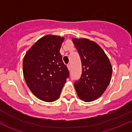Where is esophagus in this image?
I'll list each match as a JSON object with an SVG mask.
<instances>
[{"label": "esophagus", "mask_w": 132, "mask_h": 132, "mask_svg": "<svg viewBox=\"0 0 132 132\" xmlns=\"http://www.w3.org/2000/svg\"><path fill=\"white\" fill-rule=\"evenodd\" d=\"M67 67H68V68L69 70H71V64H68Z\"/></svg>", "instance_id": "1"}]
</instances>
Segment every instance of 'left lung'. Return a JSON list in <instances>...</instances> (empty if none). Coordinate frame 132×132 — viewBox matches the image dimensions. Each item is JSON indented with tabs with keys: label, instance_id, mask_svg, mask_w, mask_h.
<instances>
[{
	"label": "left lung",
	"instance_id": "1",
	"mask_svg": "<svg viewBox=\"0 0 132 132\" xmlns=\"http://www.w3.org/2000/svg\"><path fill=\"white\" fill-rule=\"evenodd\" d=\"M72 41L82 65V73L75 81V89L81 100L93 101L103 95L110 84L112 66L104 51L94 41L85 38H73Z\"/></svg>",
	"mask_w": 132,
	"mask_h": 132
}]
</instances>
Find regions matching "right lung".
Returning a JSON list of instances; mask_svg holds the SVG:
<instances>
[{
    "label": "right lung",
    "instance_id": "add662e5",
    "mask_svg": "<svg viewBox=\"0 0 132 132\" xmlns=\"http://www.w3.org/2000/svg\"><path fill=\"white\" fill-rule=\"evenodd\" d=\"M64 37L47 35L38 40L23 58V73L33 94L45 102L57 100L69 77L60 49Z\"/></svg>",
    "mask_w": 132,
    "mask_h": 132
}]
</instances>
